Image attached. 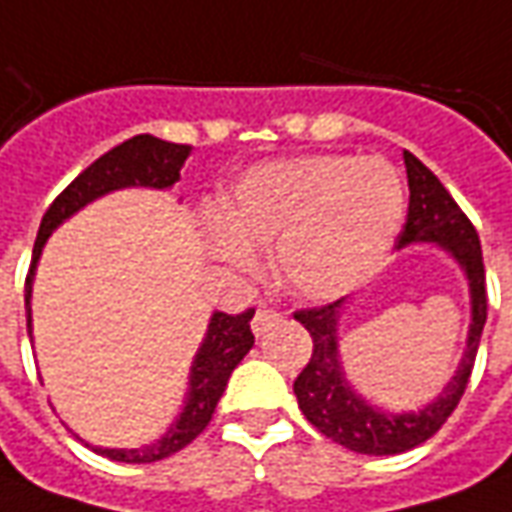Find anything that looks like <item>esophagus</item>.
Instances as JSON below:
<instances>
[{
  "mask_svg": "<svg viewBox=\"0 0 512 512\" xmlns=\"http://www.w3.org/2000/svg\"><path fill=\"white\" fill-rule=\"evenodd\" d=\"M274 321H280V313L277 310H268V307H257L255 318H252V332L255 335H263V332L274 324Z\"/></svg>",
  "mask_w": 512,
  "mask_h": 512,
  "instance_id": "1",
  "label": "esophagus"
}]
</instances>
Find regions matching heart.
I'll return each mask as SVG.
<instances>
[{
    "label": "heart",
    "instance_id": "heart-1",
    "mask_svg": "<svg viewBox=\"0 0 512 512\" xmlns=\"http://www.w3.org/2000/svg\"><path fill=\"white\" fill-rule=\"evenodd\" d=\"M207 224V252L255 274L274 246V274L305 302H330L366 282L405 219V188L388 160L310 155L249 169Z\"/></svg>",
    "mask_w": 512,
    "mask_h": 512
}]
</instances>
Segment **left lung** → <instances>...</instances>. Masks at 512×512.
I'll use <instances>...</instances> for the list:
<instances>
[{
    "label": "left lung",
    "mask_w": 512,
    "mask_h": 512,
    "mask_svg": "<svg viewBox=\"0 0 512 512\" xmlns=\"http://www.w3.org/2000/svg\"><path fill=\"white\" fill-rule=\"evenodd\" d=\"M405 169L407 185H410V205H407V221L399 232L396 249L413 244L441 246L466 277L471 321H468L466 349L460 355L457 371L443 385L441 393L418 410L393 413L368 402L346 377L341 360V332H338L343 310L349 305L346 296L332 305L299 310L293 316L299 324H305V330L313 338L310 363L293 380L296 402L318 432H324L327 438L352 449L357 455H402L441 430L443 421L452 416V410L466 391L474 357L480 349L482 327L488 318L485 266H482L477 230L471 227L466 213L457 207L441 180L416 155L405 152Z\"/></svg>",
    "instance_id": "left-lung-1"
}]
</instances>
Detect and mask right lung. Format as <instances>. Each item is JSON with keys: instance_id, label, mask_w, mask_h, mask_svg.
Returning <instances> with one entry per match:
<instances>
[{"instance_id": "1", "label": "right lung", "mask_w": 512, "mask_h": 512, "mask_svg": "<svg viewBox=\"0 0 512 512\" xmlns=\"http://www.w3.org/2000/svg\"><path fill=\"white\" fill-rule=\"evenodd\" d=\"M188 155H191V146L160 141L155 135H135L130 141L113 146L99 160H94L49 205L44 219H41V227H38V238H35V246H32L30 274H27V282H24L27 332L30 335L32 280H35V268H38V260L44 255L49 235L63 221L71 219L74 213H80L82 207H88L91 202L113 194V191H121V188H155V191H166V188H171L174 182L180 180V169L185 166ZM252 316H255V310H244L238 316H230V313H213L210 316L205 338L199 343L194 363H191L188 391H185L180 416L171 421L169 430L163 432L157 441L138 446V449H107V446L85 443L77 432L74 435L88 449H94L96 455H105L110 460H119V463H155V460H163V457H171L174 452L185 449L210 424L221 393L227 388L232 368L238 366L246 357V352L255 346V335L249 330Z\"/></svg>"}]
</instances>
